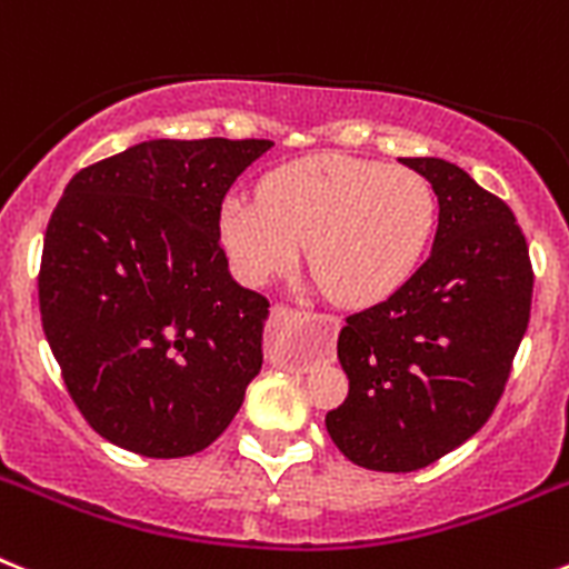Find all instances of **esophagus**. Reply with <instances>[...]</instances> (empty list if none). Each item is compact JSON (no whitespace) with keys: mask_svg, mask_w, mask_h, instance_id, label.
Listing matches in <instances>:
<instances>
[{"mask_svg":"<svg viewBox=\"0 0 569 569\" xmlns=\"http://www.w3.org/2000/svg\"><path fill=\"white\" fill-rule=\"evenodd\" d=\"M276 321H281V325H308V321H316L321 328V333H325V339H328V345H333L336 333H339V319L328 313H299V310L279 308L276 310ZM270 361H273V365L299 367V370H305V367L310 365V361L301 359V356H279L273 353V350H270Z\"/></svg>","mask_w":569,"mask_h":569,"instance_id":"obj_1","label":"esophagus"}]
</instances>
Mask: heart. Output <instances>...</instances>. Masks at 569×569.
<instances>
[{"label":"heart","instance_id":"obj_1","mask_svg":"<svg viewBox=\"0 0 569 569\" xmlns=\"http://www.w3.org/2000/svg\"><path fill=\"white\" fill-rule=\"evenodd\" d=\"M436 224V196L410 168L316 153L270 170L259 199L219 208V239L236 279L259 288L299 264L347 308H373L413 279Z\"/></svg>","mask_w":569,"mask_h":569}]
</instances>
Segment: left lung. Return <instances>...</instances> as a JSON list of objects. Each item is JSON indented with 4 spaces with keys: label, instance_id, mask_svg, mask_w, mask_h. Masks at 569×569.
Wrapping results in <instances>:
<instances>
[{
    "label": "left lung",
    "instance_id": "1",
    "mask_svg": "<svg viewBox=\"0 0 569 569\" xmlns=\"http://www.w3.org/2000/svg\"><path fill=\"white\" fill-rule=\"evenodd\" d=\"M433 184V250L399 293L347 316V399L325 416L353 465L413 472L490 419L530 321L532 268L512 210L459 164L399 159Z\"/></svg>",
    "mask_w": 569,
    "mask_h": 569
}]
</instances>
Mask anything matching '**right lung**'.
I'll return each instance as SVG.
<instances>
[{
  "label": "right lung",
  "mask_w": 569,
  "mask_h": 569,
  "mask_svg": "<svg viewBox=\"0 0 569 569\" xmlns=\"http://www.w3.org/2000/svg\"><path fill=\"white\" fill-rule=\"evenodd\" d=\"M268 139H148L79 170L44 233L39 310L68 393L110 445H213L261 370L268 299L219 248L230 184Z\"/></svg>",
  "instance_id": "add662e5"
}]
</instances>
